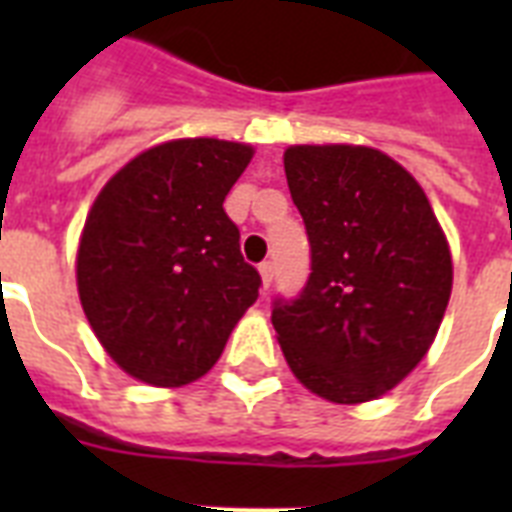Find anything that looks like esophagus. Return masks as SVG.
<instances>
[{
    "label": "esophagus",
    "mask_w": 512,
    "mask_h": 512,
    "mask_svg": "<svg viewBox=\"0 0 512 512\" xmlns=\"http://www.w3.org/2000/svg\"><path fill=\"white\" fill-rule=\"evenodd\" d=\"M260 279H263V289L271 287V281H273V263H271V260L260 263Z\"/></svg>",
    "instance_id": "1"
}]
</instances>
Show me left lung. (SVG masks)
<instances>
[{
    "mask_svg": "<svg viewBox=\"0 0 512 512\" xmlns=\"http://www.w3.org/2000/svg\"><path fill=\"white\" fill-rule=\"evenodd\" d=\"M289 193L311 241V276L273 303L289 369L316 396L364 404L396 388L436 340L452 255L428 196L377 148L292 146Z\"/></svg>",
    "mask_w": 512,
    "mask_h": 512,
    "instance_id": "obj_1",
    "label": "left lung"
}]
</instances>
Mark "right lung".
<instances>
[{"label":"right lung","mask_w":512,"mask_h":512,"mask_svg":"<svg viewBox=\"0 0 512 512\" xmlns=\"http://www.w3.org/2000/svg\"><path fill=\"white\" fill-rule=\"evenodd\" d=\"M252 148L170 140L124 164L92 204L76 255L84 316L135 380L177 388L207 374L257 300L223 201Z\"/></svg>","instance_id":"right-lung-1"}]
</instances>
